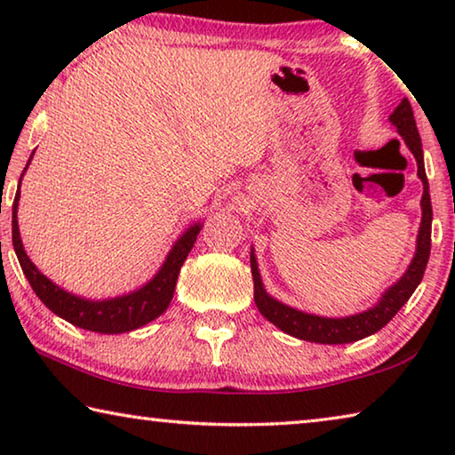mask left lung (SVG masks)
<instances>
[{
  "instance_id": "obj_1",
  "label": "left lung",
  "mask_w": 455,
  "mask_h": 455,
  "mask_svg": "<svg viewBox=\"0 0 455 455\" xmlns=\"http://www.w3.org/2000/svg\"><path fill=\"white\" fill-rule=\"evenodd\" d=\"M389 122L397 128L399 136L403 138L407 148L411 150L415 163H418V176L423 184L421 196V222L418 230V241H415V255L411 259L407 271L399 279L385 289L373 307L369 309L349 315V317H321V315L299 311L295 307H289L281 301H276L265 289L263 279H260L255 249L251 246V273L252 283H255V305L265 319L279 327L287 335H292L303 341L323 343V345H343L353 343L359 339L369 337L379 331L381 327L395 317V313L407 303V299L413 295L418 284L426 273V265L429 260L431 251V198H429V184L426 176V166H423V148L421 138L415 126L413 110L410 100L403 98L394 114L389 116Z\"/></svg>"
}]
</instances>
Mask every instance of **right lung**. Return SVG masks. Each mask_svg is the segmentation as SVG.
<instances>
[{
	"instance_id": "add662e5",
	"label": "right lung",
	"mask_w": 455,
	"mask_h": 455,
	"mask_svg": "<svg viewBox=\"0 0 455 455\" xmlns=\"http://www.w3.org/2000/svg\"><path fill=\"white\" fill-rule=\"evenodd\" d=\"M34 154L28 160V166L32 163ZM24 168V172L28 171ZM24 176V174H21ZM21 182V179H20ZM18 203H20V188L15 192L13 200V212H12V241L15 255L21 265L26 279L32 284V289L40 301L48 307L52 313H56L58 317L66 319L72 325L94 331V333L104 335H116V333H128V331L140 329L146 323L160 317L168 305L172 301L176 279H179L180 267L187 260L188 252L196 243V236L203 228V222H195L190 225L184 233L176 238L172 249L168 251L163 267L158 268V273L152 279L142 284L140 289L126 295L104 299V301H92V299H84L78 295H72L66 289H61L60 284L50 281L48 276L40 273L32 259L28 257L20 236V225H18Z\"/></svg>"
}]
</instances>
